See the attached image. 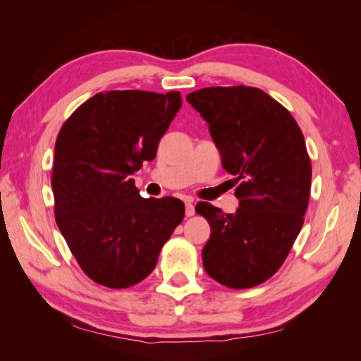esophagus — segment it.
<instances>
[{"label": "esophagus", "mask_w": 361, "mask_h": 361, "mask_svg": "<svg viewBox=\"0 0 361 361\" xmlns=\"http://www.w3.org/2000/svg\"><path fill=\"white\" fill-rule=\"evenodd\" d=\"M185 209H186V217H192L194 214H195V208H194L192 202H186L185 203Z\"/></svg>", "instance_id": "34e87169"}]
</instances>
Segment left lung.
<instances>
[{
  "label": "left lung",
  "instance_id": "8db88e82",
  "mask_svg": "<svg viewBox=\"0 0 361 361\" xmlns=\"http://www.w3.org/2000/svg\"><path fill=\"white\" fill-rule=\"evenodd\" d=\"M208 122L221 166L235 176L239 209L211 203L195 211L211 226L203 267L229 288H250L279 270L304 224L312 164L287 109L252 87H209L186 96Z\"/></svg>",
  "mask_w": 361,
  "mask_h": 361
}]
</instances>
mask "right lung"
<instances>
[{"instance_id": "add662e5", "label": "right lung", "mask_w": 361, "mask_h": 361, "mask_svg": "<svg viewBox=\"0 0 361 361\" xmlns=\"http://www.w3.org/2000/svg\"><path fill=\"white\" fill-rule=\"evenodd\" d=\"M181 102L180 91H105L83 102L57 136L51 181L57 226L83 273L105 287L147 278L185 217L178 198H142L132 178L157 157Z\"/></svg>"}]
</instances>
